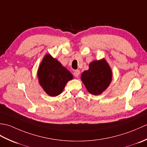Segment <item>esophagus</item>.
<instances>
[{"label": "esophagus", "instance_id": "34e87169", "mask_svg": "<svg viewBox=\"0 0 147 147\" xmlns=\"http://www.w3.org/2000/svg\"><path fill=\"white\" fill-rule=\"evenodd\" d=\"M80 72L79 70H75L73 74H74V76L75 78H78L79 76H80Z\"/></svg>", "mask_w": 147, "mask_h": 147}]
</instances>
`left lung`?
Segmentation results:
<instances>
[{
    "label": "left lung",
    "mask_w": 147,
    "mask_h": 147,
    "mask_svg": "<svg viewBox=\"0 0 147 147\" xmlns=\"http://www.w3.org/2000/svg\"><path fill=\"white\" fill-rule=\"evenodd\" d=\"M112 79V69L104 58L90 62L88 70L83 72L81 75V80L86 90L93 95L104 92L111 84Z\"/></svg>",
    "instance_id": "left-lung-1"
}]
</instances>
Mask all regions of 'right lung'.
Masks as SVG:
<instances>
[{"label":"right lung","mask_w":147,"mask_h":147,"mask_svg":"<svg viewBox=\"0 0 147 147\" xmlns=\"http://www.w3.org/2000/svg\"><path fill=\"white\" fill-rule=\"evenodd\" d=\"M37 76L40 85L51 96L60 95L66 83L73 78V74L57 59L48 54L40 62Z\"/></svg>","instance_id":"obj_1"}]
</instances>
